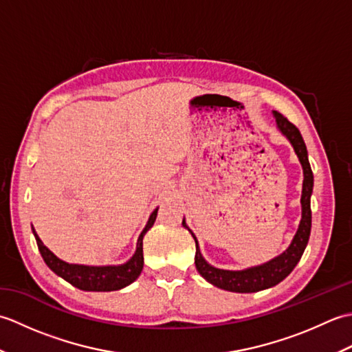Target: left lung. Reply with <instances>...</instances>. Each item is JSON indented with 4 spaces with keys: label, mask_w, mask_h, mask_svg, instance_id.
Wrapping results in <instances>:
<instances>
[{
    "label": "left lung",
    "mask_w": 352,
    "mask_h": 352,
    "mask_svg": "<svg viewBox=\"0 0 352 352\" xmlns=\"http://www.w3.org/2000/svg\"><path fill=\"white\" fill-rule=\"evenodd\" d=\"M274 115L280 131L290 140V144L294 145L295 153L304 169L302 197H301L302 218L300 222V228H298L294 241H292L289 248L284 251L281 256L267 261L265 265L245 269V271H223V269H216L208 265L203 258V256H201L197 237L192 233L193 239H195V246H197V252H195L197 271L203 275L208 283H212L213 286L221 287L223 290L239 292V294H250V292H258V290L275 286V284L283 281L292 271H294V267L296 266L298 261H300L305 246H307V242H309L310 228H311L310 197L313 190V172L309 163L307 148H305L304 139L301 136L300 130L296 129V125L292 124L286 116L276 113V111H274ZM183 227H186L184 221H183Z\"/></svg>",
    "instance_id": "obj_1"
}]
</instances>
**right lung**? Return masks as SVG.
Segmentation results:
<instances>
[{
    "label": "right lung",
    "mask_w": 352,
    "mask_h": 352,
    "mask_svg": "<svg viewBox=\"0 0 352 352\" xmlns=\"http://www.w3.org/2000/svg\"><path fill=\"white\" fill-rule=\"evenodd\" d=\"M157 218V208L149 216L146 227L142 231L138 241V248L134 256L124 265L119 266H85V265H69L66 261L56 257L47 246L42 243L39 236L33 233L37 242V248L41 251V256L45 263L51 269L52 272L62 276L63 280L71 283L80 290L87 292H110L119 290L125 286H129L134 280L138 278L144 267V248H142V241L146 231L154 226Z\"/></svg>",
    "instance_id": "add662e5"
}]
</instances>
